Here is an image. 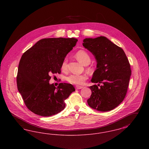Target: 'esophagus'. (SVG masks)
<instances>
[{
	"instance_id": "obj_1",
	"label": "esophagus",
	"mask_w": 149,
	"mask_h": 149,
	"mask_svg": "<svg viewBox=\"0 0 149 149\" xmlns=\"http://www.w3.org/2000/svg\"><path fill=\"white\" fill-rule=\"evenodd\" d=\"M83 88V86H79V85H77L75 86V88L76 89H82Z\"/></svg>"
}]
</instances>
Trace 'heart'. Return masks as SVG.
Here are the masks:
<instances>
[{"label": "heart", "mask_w": 149, "mask_h": 149, "mask_svg": "<svg viewBox=\"0 0 149 149\" xmlns=\"http://www.w3.org/2000/svg\"><path fill=\"white\" fill-rule=\"evenodd\" d=\"M75 57L78 60L84 65L89 64L91 60L89 54L84 50H80L78 51L75 54ZM61 69L63 70H66L68 67V58H65L61 63ZM88 78V76L86 74H74L69 75L66 78V80L73 84L81 85L85 80Z\"/></svg>", "instance_id": "1"}]
</instances>
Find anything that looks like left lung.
<instances>
[{
  "label": "left lung",
  "instance_id": "8db88e82",
  "mask_svg": "<svg viewBox=\"0 0 149 149\" xmlns=\"http://www.w3.org/2000/svg\"><path fill=\"white\" fill-rule=\"evenodd\" d=\"M83 46L95 57L96 70L91 81L103 84L89 86L92 94L89 106L102 112L109 111L123 100L131 75L130 65L124 51L106 37L83 40Z\"/></svg>",
  "mask_w": 149,
  "mask_h": 149
}]
</instances>
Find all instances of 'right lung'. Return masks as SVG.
I'll return each instance as SVG.
<instances>
[{
  "instance_id": "add662e5",
  "label": "right lung",
  "mask_w": 149,
  "mask_h": 149,
  "mask_svg": "<svg viewBox=\"0 0 149 149\" xmlns=\"http://www.w3.org/2000/svg\"><path fill=\"white\" fill-rule=\"evenodd\" d=\"M78 41L74 38L40 40L22 56L17 84L26 106L33 113L43 117L55 115L65 107L75 88L71 84H50L51 75L60 74L61 63Z\"/></svg>"
}]
</instances>
